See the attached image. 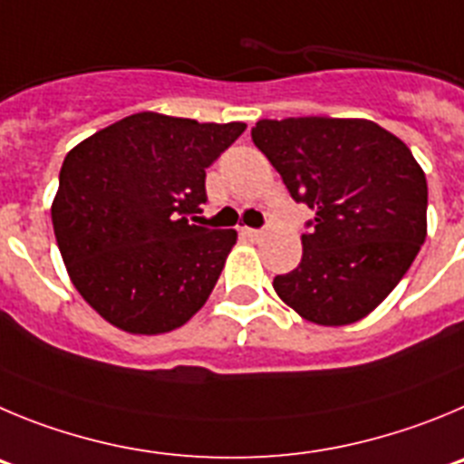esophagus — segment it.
<instances>
[{"label":"esophagus","mask_w":464,"mask_h":464,"mask_svg":"<svg viewBox=\"0 0 464 464\" xmlns=\"http://www.w3.org/2000/svg\"><path fill=\"white\" fill-rule=\"evenodd\" d=\"M240 233L245 237H247V240H252V242H258V240H263V236H266V233L263 231H258V228H240Z\"/></svg>","instance_id":"obj_1"}]
</instances>
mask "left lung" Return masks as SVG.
<instances>
[{
  "instance_id": "1",
  "label": "left lung",
  "mask_w": 464,
  "mask_h": 464,
  "mask_svg": "<svg viewBox=\"0 0 464 464\" xmlns=\"http://www.w3.org/2000/svg\"><path fill=\"white\" fill-rule=\"evenodd\" d=\"M252 140L295 203L314 210L279 298L319 325L361 321L398 286L428 233V182L414 154L372 120H258Z\"/></svg>"
}]
</instances>
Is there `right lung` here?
<instances>
[{
	"label": "right lung",
	"instance_id": "add662e5",
	"mask_svg": "<svg viewBox=\"0 0 464 464\" xmlns=\"http://www.w3.org/2000/svg\"><path fill=\"white\" fill-rule=\"evenodd\" d=\"M245 129L145 111L66 154L53 227L71 282L108 324L160 335L206 304L237 233L187 215L201 212L206 169Z\"/></svg>",
	"mask_w": 464,
	"mask_h": 464
}]
</instances>
